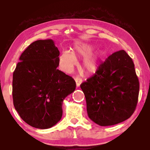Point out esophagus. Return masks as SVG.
Returning <instances> with one entry per match:
<instances>
[{"label":"esophagus","mask_w":150,"mask_h":150,"mask_svg":"<svg viewBox=\"0 0 150 150\" xmlns=\"http://www.w3.org/2000/svg\"><path fill=\"white\" fill-rule=\"evenodd\" d=\"M74 80H75V82H76V87H79L80 85H81V84L82 83V79L81 78L79 77H76L74 78Z\"/></svg>","instance_id":"1"}]
</instances>
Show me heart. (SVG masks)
Listing matches in <instances>:
<instances>
[{"label": "heart", "instance_id": "heart-1", "mask_svg": "<svg viewBox=\"0 0 150 150\" xmlns=\"http://www.w3.org/2000/svg\"><path fill=\"white\" fill-rule=\"evenodd\" d=\"M94 47L86 44H76L73 49V53L65 50L59 57V64L61 68L66 71H70L76 64V59L74 55L84 57L82 61V69L87 74L96 72L100 67V61L104 56L103 51H100L95 54H91Z\"/></svg>", "mask_w": 150, "mask_h": 150}]
</instances>
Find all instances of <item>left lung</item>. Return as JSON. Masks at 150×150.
Here are the masks:
<instances>
[{
    "label": "left lung",
    "mask_w": 150,
    "mask_h": 150,
    "mask_svg": "<svg viewBox=\"0 0 150 150\" xmlns=\"http://www.w3.org/2000/svg\"><path fill=\"white\" fill-rule=\"evenodd\" d=\"M81 88L88 116L101 126L128 120L138 102L139 79L132 59L124 50L110 55Z\"/></svg>",
    "instance_id": "left-lung-1"
}]
</instances>
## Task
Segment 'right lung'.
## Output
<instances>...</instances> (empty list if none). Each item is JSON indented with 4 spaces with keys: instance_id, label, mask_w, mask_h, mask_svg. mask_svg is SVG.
Masks as SVG:
<instances>
[{
    "instance_id": "add662e5",
    "label": "right lung",
    "mask_w": 150,
    "mask_h": 150,
    "mask_svg": "<svg viewBox=\"0 0 150 150\" xmlns=\"http://www.w3.org/2000/svg\"><path fill=\"white\" fill-rule=\"evenodd\" d=\"M59 51L52 40L33 42L13 74V105L26 124L50 128L61 120L63 100L74 91L72 78L59 70Z\"/></svg>"
}]
</instances>
